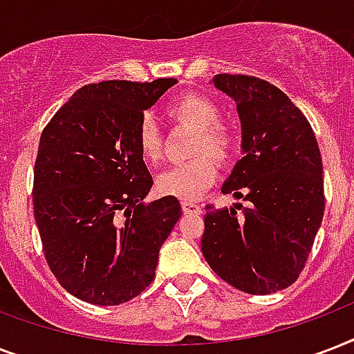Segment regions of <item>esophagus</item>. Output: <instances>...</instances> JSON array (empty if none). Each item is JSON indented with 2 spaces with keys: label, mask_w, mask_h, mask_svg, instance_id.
<instances>
[{
  "label": "esophagus",
  "mask_w": 354,
  "mask_h": 354,
  "mask_svg": "<svg viewBox=\"0 0 354 354\" xmlns=\"http://www.w3.org/2000/svg\"><path fill=\"white\" fill-rule=\"evenodd\" d=\"M182 209L185 215H200L202 213V207L194 202H182Z\"/></svg>",
  "instance_id": "1"
}]
</instances>
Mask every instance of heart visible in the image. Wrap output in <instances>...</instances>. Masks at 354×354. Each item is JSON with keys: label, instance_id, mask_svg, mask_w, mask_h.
Returning a JSON list of instances; mask_svg holds the SVG:
<instances>
[{"label": "heart", "instance_id": "obj_1", "mask_svg": "<svg viewBox=\"0 0 354 354\" xmlns=\"http://www.w3.org/2000/svg\"><path fill=\"white\" fill-rule=\"evenodd\" d=\"M167 115L183 128L194 130L189 147L187 163L163 172L156 189L163 196L194 200L216 182L218 165H227L236 154V136L232 127L222 121L221 106L202 93H183L169 102ZM136 143L147 163H158L163 158V136L150 115L138 122Z\"/></svg>", "mask_w": 354, "mask_h": 354}]
</instances>
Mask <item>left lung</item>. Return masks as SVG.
Segmentation results:
<instances>
[{
    "label": "left lung",
    "mask_w": 354,
    "mask_h": 354,
    "mask_svg": "<svg viewBox=\"0 0 354 354\" xmlns=\"http://www.w3.org/2000/svg\"><path fill=\"white\" fill-rule=\"evenodd\" d=\"M236 102L242 158L222 187L246 205L205 207L202 253L221 279L246 294L290 286L305 268L325 209L324 167L310 122L266 80L216 75Z\"/></svg>",
    "instance_id": "1"
}]
</instances>
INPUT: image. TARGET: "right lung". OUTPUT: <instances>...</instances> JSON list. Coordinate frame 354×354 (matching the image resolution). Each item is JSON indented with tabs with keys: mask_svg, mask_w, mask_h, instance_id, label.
<instances>
[{
	"mask_svg": "<svg viewBox=\"0 0 354 354\" xmlns=\"http://www.w3.org/2000/svg\"><path fill=\"white\" fill-rule=\"evenodd\" d=\"M176 79L82 86L38 145L32 209L58 283L93 305H121L154 281L158 253L182 216L174 196L141 200L152 176L136 130Z\"/></svg>",
	"mask_w": 354,
	"mask_h": 354,
	"instance_id": "add662e5",
	"label": "right lung"
}]
</instances>
